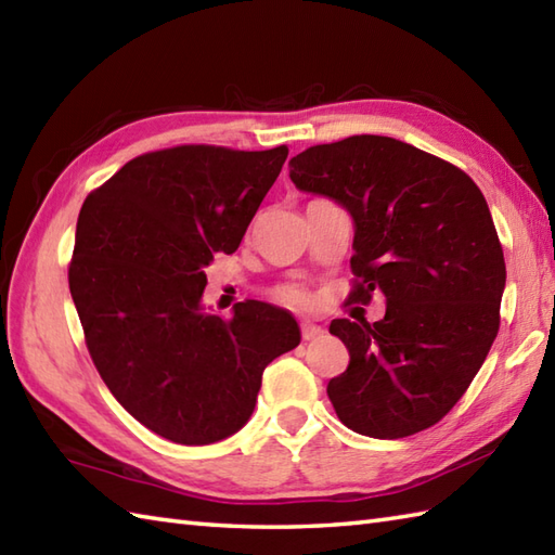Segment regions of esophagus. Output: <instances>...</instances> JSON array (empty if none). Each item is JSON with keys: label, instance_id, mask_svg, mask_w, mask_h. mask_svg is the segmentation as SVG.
<instances>
[{"label": "esophagus", "instance_id": "34e87169", "mask_svg": "<svg viewBox=\"0 0 555 555\" xmlns=\"http://www.w3.org/2000/svg\"><path fill=\"white\" fill-rule=\"evenodd\" d=\"M300 334H302L305 340H314V338H320L324 334V328L312 324V322H302L300 324Z\"/></svg>", "mask_w": 555, "mask_h": 555}]
</instances>
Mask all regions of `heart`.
Wrapping results in <instances>:
<instances>
[{"label": "heart", "instance_id": "b5f03b06", "mask_svg": "<svg viewBox=\"0 0 555 555\" xmlns=\"http://www.w3.org/2000/svg\"><path fill=\"white\" fill-rule=\"evenodd\" d=\"M276 296L281 302L293 305V308H308L310 305V293L308 288H302L298 284H288V286H281L276 291Z\"/></svg>", "mask_w": 555, "mask_h": 555}]
</instances>
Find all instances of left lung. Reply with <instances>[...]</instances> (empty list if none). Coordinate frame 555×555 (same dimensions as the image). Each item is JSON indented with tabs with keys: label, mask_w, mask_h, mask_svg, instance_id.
Segmentation results:
<instances>
[{
	"label": "left lung",
	"mask_w": 555,
	"mask_h": 555,
	"mask_svg": "<svg viewBox=\"0 0 555 555\" xmlns=\"http://www.w3.org/2000/svg\"><path fill=\"white\" fill-rule=\"evenodd\" d=\"M296 188L356 221L348 302L384 320H334L350 362L326 386L338 420L372 439L434 427L485 364L501 324L505 259L485 195L451 162L386 135H350L291 159Z\"/></svg>",
	"instance_id": "1"
}]
</instances>
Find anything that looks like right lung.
<instances>
[{
  "mask_svg": "<svg viewBox=\"0 0 555 555\" xmlns=\"http://www.w3.org/2000/svg\"><path fill=\"white\" fill-rule=\"evenodd\" d=\"M288 147L147 152L80 207L70 298L112 396L164 439L217 443L250 420L267 364L300 344L291 312L245 300L231 320L199 305L205 269L235 253Z\"/></svg>",
  "mask_w": 555,
  "mask_h": 555,
  "instance_id": "1",
  "label": "right lung"
}]
</instances>
